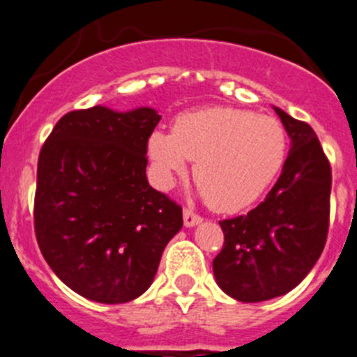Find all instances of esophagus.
Segmentation results:
<instances>
[{
  "instance_id": "1",
  "label": "esophagus",
  "mask_w": 357,
  "mask_h": 357,
  "mask_svg": "<svg viewBox=\"0 0 357 357\" xmlns=\"http://www.w3.org/2000/svg\"><path fill=\"white\" fill-rule=\"evenodd\" d=\"M183 221H185V227H195V225H199L200 221H202V218L186 207V209L183 211Z\"/></svg>"
}]
</instances>
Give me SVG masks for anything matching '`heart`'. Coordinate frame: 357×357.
Listing matches in <instances>:
<instances>
[{"mask_svg":"<svg viewBox=\"0 0 357 357\" xmlns=\"http://www.w3.org/2000/svg\"><path fill=\"white\" fill-rule=\"evenodd\" d=\"M148 150L162 185H171L188 160H195L193 178L207 204L220 213H237L252 206L278 178L288 136L274 116L214 106L179 115L172 134L155 130Z\"/></svg>","mask_w":357,"mask_h":357,"instance_id":"obj_1","label":"heart"}]
</instances>
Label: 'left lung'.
<instances>
[{"label": "left lung", "mask_w": 357, "mask_h": 357, "mask_svg": "<svg viewBox=\"0 0 357 357\" xmlns=\"http://www.w3.org/2000/svg\"><path fill=\"white\" fill-rule=\"evenodd\" d=\"M274 109L291 137L281 176L255 209L220 221L225 242L213 259L218 286L245 303L296 288L319 259L330 227V160L309 123Z\"/></svg>", "instance_id": "1"}]
</instances>
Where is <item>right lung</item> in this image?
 <instances>
[{"label": "right lung", "mask_w": 357, "mask_h": 357, "mask_svg": "<svg viewBox=\"0 0 357 357\" xmlns=\"http://www.w3.org/2000/svg\"><path fill=\"white\" fill-rule=\"evenodd\" d=\"M151 108L69 112L41 146L34 193L40 251L68 288L99 303H126L153 282L183 209L148 185Z\"/></svg>", "instance_id": "right-lung-1"}]
</instances>
